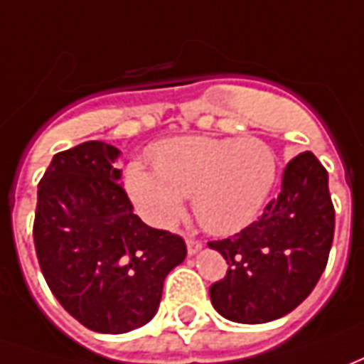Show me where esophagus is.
Masks as SVG:
<instances>
[{"instance_id":"esophagus-1","label":"esophagus","mask_w":364,"mask_h":364,"mask_svg":"<svg viewBox=\"0 0 364 364\" xmlns=\"http://www.w3.org/2000/svg\"><path fill=\"white\" fill-rule=\"evenodd\" d=\"M185 242H187V252H189V254L199 252L200 246H203V242H200L197 236H191V235L185 236Z\"/></svg>"}]
</instances>
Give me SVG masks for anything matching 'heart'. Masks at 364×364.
I'll return each mask as SVG.
<instances>
[{
  "instance_id": "b5f03b06",
  "label": "heart",
  "mask_w": 364,
  "mask_h": 364,
  "mask_svg": "<svg viewBox=\"0 0 364 364\" xmlns=\"http://www.w3.org/2000/svg\"><path fill=\"white\" fill-rule=\"evenodd\" d=\"M154 171L129 164L126 187L141 215L173 225L191 197L193 213L210 232H236L260 215L278 177V157L258 138L185 136L151 149Z\"/></svg>"
}]
</instances>
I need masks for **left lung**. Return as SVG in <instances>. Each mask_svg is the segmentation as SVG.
I'll list each match as a JSON object with an SVG mask.
<instances>
[{"mask_svg": "<svg viewBox=\"0 0 364 364\" xmlns=\"http://www.w3.org/2000/svg\"><path fill=\"white\" fill-rule=\"evenodd\" d=\"M335 232L329 175L304 151L284 169L282 189L260 218L208 242L228 270L208 294L218 314L238 323H266L294 311L323 274Z\"/></svg>", "mask_w": 364, "mask_h": 364, "instance_id": "8db88e82", "label": "left lung"}]
</instances>
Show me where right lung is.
Instances as JSON below:
<instances>
[{
	"label": "right lung",
	"mask_w": 364,
	"mask_h": 364,
	"mask_svg": "<svg viewBox=\"0 0 364 364\" xmlns=\"http://www.w3.org/2000/svg\"><path fill=\"white\" fill-rule=\"evenodd\" d=\"M120 149L85 141L58 151L39 181L33 240L58 304L98 333H126L157 311L164 279L187 256L179 235L134 215Z\"/></svg>",
	"instance_id": "add662e5"
}]
</instances>
